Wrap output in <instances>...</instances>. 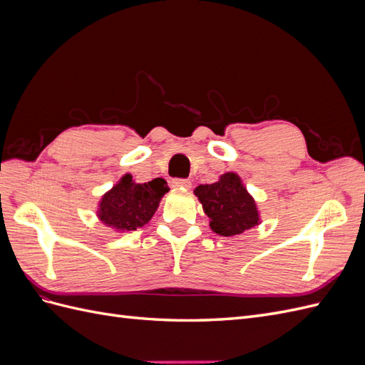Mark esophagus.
I'll use <instances>...</instances> for the list:
<instances>
[{"mask_svg":"<svg viewBox=\"0 0 365 365\" xmlns=\"http://www.w3.org/2000/svg\"><path fill=\"white\" fill-rule=\"evenodd\" d=\"M170 184H172L173 189H190V187H192V182L189 180H181V178L172 180Z\"/></svg>","mask_w":365,"mask_h":365,"instance_id":"esophagus-1","label":"esophagus"}]
</instances>
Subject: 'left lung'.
I'll return each mask as SVG.
<instances>
[{"instance_id":"1","label":"left lung","mask_w":365,"mask_h":365,"mask_svg":"<svg viewBox=\"0 0 365 365\" xmlns=\"http://www.w3.org/2000/svg\"><path fill=\"white\" fill-rule=\"evenodd\" d=\"M210 219V228L219 236H237L260 224L254 197L240 176L227 172L213 184H201L193 190Z\"/></svg>"}]
</instances>
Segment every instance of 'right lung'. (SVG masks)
<instances>
[{"mask_svg":"<svg viewBox=\"0 0 365 365\" xmlns=\"http://www.w3.org/2000/svg\"><path fill=\"white\" fill-rule=\"evenodd\" d=\"M168 192V182L163 178L138 184L132 180L130 173H126L102 196L97 217L117 233L135 231L149 222L157 212L161 197Z\"/></svg>","mask_w":365,"mask_h":365,"instance_id":"obj_1","label":"right lung"}]
</instances>
